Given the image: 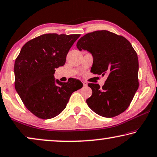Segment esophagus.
<instances>
[{"instance_id":"esophagus-1","label":"esophagus","mask_w":157,"mask_h":157,"mask_svg":"<svg viewBox=\"0 0 157 157\" xmlns=\"http://www.w3.org/2000/svg\"><path fill=\"white\" fill-rule=\"evenodd\" d=\"M82 84H83V85L85 86H85H87V82H82Z\"/></svg>"}]
</instances>
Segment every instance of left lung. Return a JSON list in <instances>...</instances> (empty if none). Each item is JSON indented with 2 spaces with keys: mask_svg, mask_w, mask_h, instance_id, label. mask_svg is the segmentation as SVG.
<instances>
[{
  "mask_svg": "<svg viewBox=\"0 0 157 157\" xmlns=\"http://www.w3.org/2000/svg\"><path fill=\"white\" fill-rule=\"evenodd\" d=\"M79 50L93 57L91 72L107 79L102 87L89 83L92 94L87 101L92 111L104 117H113L124 112L139 87L137 54L125 37L107 30L84 35L77 43Z\"/></svg>",
  "mask_w": 157,
  "mask_h": 157,
  "instance_id": "8db88e82",
  "label": "left lung"
}]
</instances>
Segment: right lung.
Wrapping results in <instances>:
<instances>
[{
  "label": "right lung",
  "instance_id": "1",
  "mask_svg": "<svg viewBox=\"0 0 157 157\" xmlns=\"http://www.w3.org/2000/svg\"><path fill=\"white\" fill-rule=\"evenodd\" d=\"M80 35L44 34L21 48L14 65L15 87L26 108L37 117L53 118L65 109L72 92L82 87L78 79L62 82L54 77Z\"/></svg>",
  "mask_w": 157,
  "mask_h": 157
}]
</instances>
